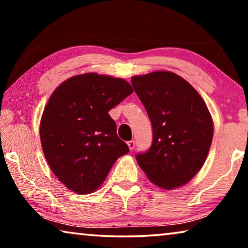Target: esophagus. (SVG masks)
Returning a JSON list of instances; mask_svg holds the SVG:
<instances>
[{
    "instance_id": "1",
    "label": "esophagus",
    "mask_w": 248,
    "mask_h": 248,
    "mask_svg": "<svg viewBox=\"0 0 248 248\" xmlns=\"http://www.w3.org/2000/svg\"><path fill=\"white\" fill-rule=\"evenodd\" d=\"M128 146H129L130 150H133L134 146H136V141H134V140L129 141V142H128Z\"/></svg>"
}]
</instances>
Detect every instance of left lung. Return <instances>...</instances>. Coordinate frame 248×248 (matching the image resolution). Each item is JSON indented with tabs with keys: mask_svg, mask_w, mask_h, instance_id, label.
Returning a JSON list of instances; mask_svg holds the SVG:
<instances>
[{
	"mask_svg": "<svg viewBox=\"0 0 248 248\" xmlns=\"http://www.w3.org/2000/svg\"><path fill=\"white\" fill-rule=\"evenodd\" d=\"M131 84L152 124V144L136 158L148 178L164 189L187 184L200 170L212 142L207 105L177 74L157 71Z\"/></svg>",
	"mask_w": 248,
	"mask_h": 248,
	"instance_id": "8db88e82",
	"label": "left lung"
}]
</instances>
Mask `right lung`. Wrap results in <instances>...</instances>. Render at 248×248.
<instances>
[{
  "instance_id": "obj_1",
  "label": "right lung",
  "mask_w": 248,
  "mask_h": 248,
  "mask_svg": "<svg viewBox=\"0 0 248 248\" xmlns=\"http://www.w3.org/2000/svg\"><path fill=\"white\" fill-rule=\"evenodd\" d=\"M132 92L124 79L96 73L71 78L53 92L40 121V141L50 169L69 189L93 192L129 152L108 111Z\"/></svg>"
}]
</instances>
